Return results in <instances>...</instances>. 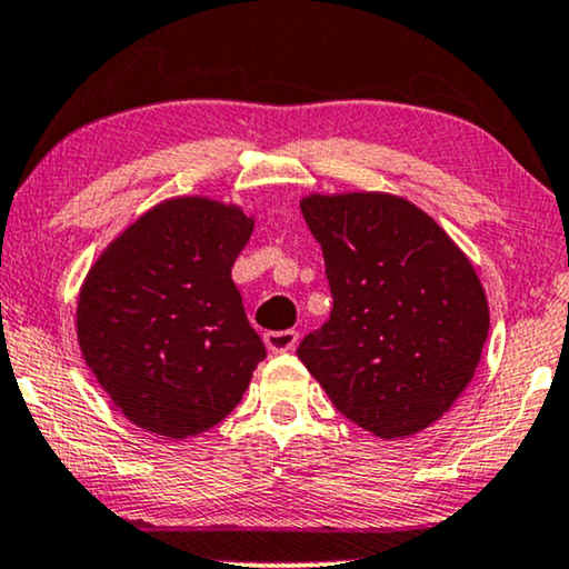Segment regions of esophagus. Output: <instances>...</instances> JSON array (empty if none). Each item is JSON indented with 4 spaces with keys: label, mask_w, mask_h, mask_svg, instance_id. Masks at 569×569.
<instances>
[{
    "label": "esophagus",
    "mask_w": 569,
    "mask_h": 569,
    "mask_svg": "<svg viewBox=\"0 0 569 569\" xmlns=\"http://www.w3.org/2000/svg\"><path fill=\"white\" fill-rule=\"evenodd\" d=\"M299 343V332L297 330H272L264 332V346L270 348L272 353H283V351H293Z\"/></svg>",
    "instance_id": "esophagus-1"
}]
</instances>
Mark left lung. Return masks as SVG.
I'll return each instance as SVG.
<instances>
[{
    "label": "left lung",
    "mask_w": 569,
    "mask_h": 569,
    "mask_svg": "<svg viewBox=\"0 0 569 569\" xmlns=\"http://www.w3.org/2000/svg\"><path fill=\"white\" fill-rule=\"evenodd\" d=\"M330 320L297 356L346 419L403 439L448 413L489 336L487 293L460 247L413 202L385 192L309 194Z\"/></svg>",
    "instance_id": "1"
}]
</instances>
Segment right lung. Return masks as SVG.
<instances>
[{
  "mask_svg": "<svg viewBox=\"0 0 569 569\" xmlns=\"http://www.w3.org/2000/svg\"><path fill=\"white\" fill-rule=\"evenodd\" d=\"M254 218L208 197H173L121 231L78 299L86 363L140 429L184 439L223 421L264 346L231 264Z\"/></svg>",
  "mask_w": 569,
  "mask_h": 569,
  "instance_id": "add662e5",
  "label": "right lung"
}]
</instances>
